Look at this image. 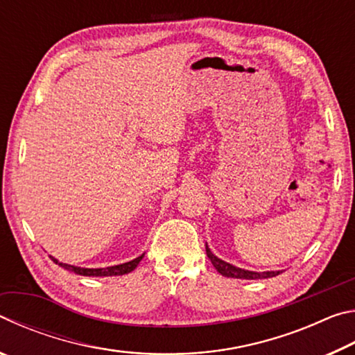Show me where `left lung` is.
Returning a JSON list of instances; mask_svg holds the SVG:
<instances>
[{"instance_id": "obj_1", "label": "left lung", "mask_w": 355, "mask_h": 355, "mask_svg": "<svg viewBox=\"0 0 355 355\" xmlns=\"http://www.w3.org/2000/svg\"><path fill=\"white\" fill-rule=\"evenodd\" d=\"M207 248V255L209 260H211L213 266L218 269V272L225 275V277H233V279H245V280H255V279H268V277H275V275H279L280 271H268V272H254V271H245V269L241 268H236L233 266V264L227 263V261H222L220 258H218L216 255L211 254V250Z\"/></svg>"}]
</instances>
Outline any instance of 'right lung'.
<instances>
[{
  "instance_id": "1",
  "label": "right lung",
  "mask_w": 355,
  "mask_h": 355,
  "mask_svg": "<svg viewBox=\"0 0 355 355\" xmlns=\"http://www.w3.org/2000/svg\"><path fill=\"white\" fill-rule=\"evenodd\" d=\"M142 257H137L135 260H131L128 263H123V264H117V266H111V268H101V269H87V268H76V266H70V264H65V263H59L56 258L51 257V260L58 263L59 266H62L64 269H69V271L75 272V274H80V275H87V277H110V275H123V274H128L136 269L137 264L142 260Z\"/></svg>"
}]
</instances>
